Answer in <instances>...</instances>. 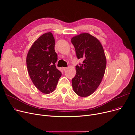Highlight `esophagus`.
<instances>
[{
  "instance_id": "34e87169",
  "label": "esophagus",
  "mask_w": 135,
  "mask_h": 135,
  "mask_svg": "<svg viewBox=\"0 0 135 135\" xmlns=\"http://www.w3.org/2000/svg\"><path fill=\"white\" fill-rule=\"evenodd\" d=\"M67 68H68V67H62V69L64 70V71H65V70H66L67 69Z\"/></svg>"
}]
</instances>
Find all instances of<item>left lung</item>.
Returning a JSON list of instances; mask_svg holds the SVG:
<instances>
[{"mask_svg":"<svg viewBox=\"0 0 135 135\" xmlns=\"http://www.w3.org/2000/svg\"><path fill=\"white\" fill-rule=\"evenodd\" d=\"M76 57L83 63L75 66L76 73L72 80L74 91L81 97L90 96L97 89L104 74L106 59L103 47L97 38L82 33L71 39Z\"/></svg>","mask_w":135,"mask_h":135,"instance_id":"left-lung-1","label":"left lung"}]
</instances>
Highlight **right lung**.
Masks as SVG:
<instances>
[{
    "instance_id": "obj_1",
    "label": "right lung",
    "mask_w": 135,
    "mask_h": 135,
    "mask_svg": "<svg viewBox=\"0 0 135 135\" xmlns=\"http://www.w3.org/2000/svg\"><path fill=\"white\" fill-rule=\"evenodd\" d=\"M55 42L51 33L42 34L34 42L27 56V67L32 82L46 94L53 92L62 75L55 65L58 59Z\"/></svg>"
}]
</instances>
